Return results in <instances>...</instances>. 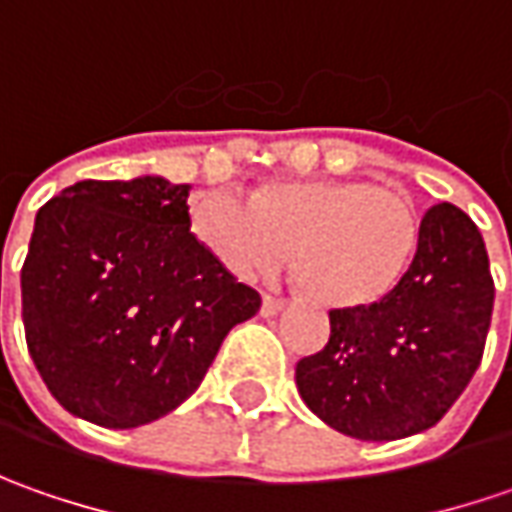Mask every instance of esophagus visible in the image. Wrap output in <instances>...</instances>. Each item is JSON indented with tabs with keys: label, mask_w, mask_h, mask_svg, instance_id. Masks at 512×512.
<instances>
[{
	"label": "esophagus",
	"mask_w": 512,
	"mask_h": 512,
	"mask_svg": "<svg viewBox=\"0 0 512 512\" xmlns=\"http://www.w3.org/2000/svg\"><path fill=\"white\" fill-rule=\"evenodd\" d=\"M282 307H285L282 299H276V296H265V299H262V316H265V319L267 316H276Z\"/></svg>",
	"instance_id": "esophagus-1"
}]
</instances>
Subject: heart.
<instances>
[{
    "label": "heart",
    "mask_w": 512,
    "mask_h": 512,
    "mask_svg": "<svg viewBox=\"0 0 512 512\" xmlns=\"http://www.w3.org/2000/svg\"><path fill=\"white\" fill-rule=\"evenodd\" d=\"M190 227L239 279L276 267L293 245L299 287L339 310L384 299L402 282L422 233L404 193L367 179H270L253 199L205 190L190 205Z\"/></svg>",
    "instance_id": "1"
}]
</instances>
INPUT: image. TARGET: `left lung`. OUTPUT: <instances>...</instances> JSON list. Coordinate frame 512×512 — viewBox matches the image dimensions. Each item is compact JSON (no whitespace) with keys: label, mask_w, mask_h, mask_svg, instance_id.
Instances as JSON below:
<instances>
[{"label":"left lung","mask_w":512,"mask_h":512,"mask_svg":"<svg viewBox=\"0 0 512 512\" xmlns=\"http://www.w3.org/2000/svg\"><path fill=\"white\" fill-rule=\"evenodd\" d=\"M493 296L479 227L456 205L430 207L402 282L376 305L330 310L327 344L296 364L302 402L362 442L433 427L482 362Z\"/></svg>","instance_id":"left-lung-1"}]
</instances>
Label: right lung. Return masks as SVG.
<instances>
[{
	"label": "right lung",
	"instance_id": "obj_1",
	"mask_svg": "<svg viewBox=\"0 0 512 512\" xmlns=\"http://www.w3.org/2000/svg\"><path fill=\"white\" fill-rule=\"evenodd\" d=\"M187 193L156 173L85 179L36 213L25 339L50 396L85 422L128 430L168 416L262 305L190 233Z\"/></svg>",
	"mask_w": 512,
	"mask_h": 512
}]
</instances>
